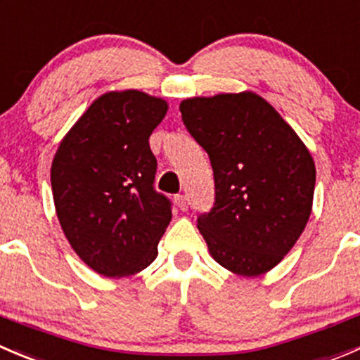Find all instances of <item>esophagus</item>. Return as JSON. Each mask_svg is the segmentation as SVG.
Here are the masks:
<instances>
[{"label": "esophagus", "instance_id": "esophagus-1", "mask_svg": "<svg viewBox=\"0 0 360 360\" xmlns=\"http://www.w3.org/2000/svg\"><path fill=\"white\" fill-rule=\"evenodd\" d=\"M174 200H176V205L181 209V211H186V209H188V197H186V195H176V198H174Z\"/></svg>", "mask_w": 360, "mask_h": 360}]
</instances>
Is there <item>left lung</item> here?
Segmentation results:
<instances>
[{"label": "left lung", "instance_id": "obj_1", "mask_svg": "<svg viewBox=\"0 0 360 360\" xmlns=\"http://www.w3.org/2000/svg\"><path fill=\"white\" fill-rule=\"evenodd\" d=\"M179 109L214 174V205L197 218L212 258L240 276L267 273L311 214L316 170L308 148L255 93L197 96Z\"/></svg>", "mask_w": 360, "mask_h": 360}]
</instances>
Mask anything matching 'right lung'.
<instances>
[{"label": "right lung", "instance_id": "1", "mask_svg": "<svg viewBox=\"0 0 360 360\" xmlns=\"http://www.w3.org/2000/svg\"><path fill=\"white\" fill-rule=\"evenodd\" d=\"M167 102L137 89L96 98L59 144L51 184L66 239L107 278L141 273L158 255L172 204L155 190L153 130Z\"/></svg>", "mask_w": 360, "mask_h": 360}]
</instances>
